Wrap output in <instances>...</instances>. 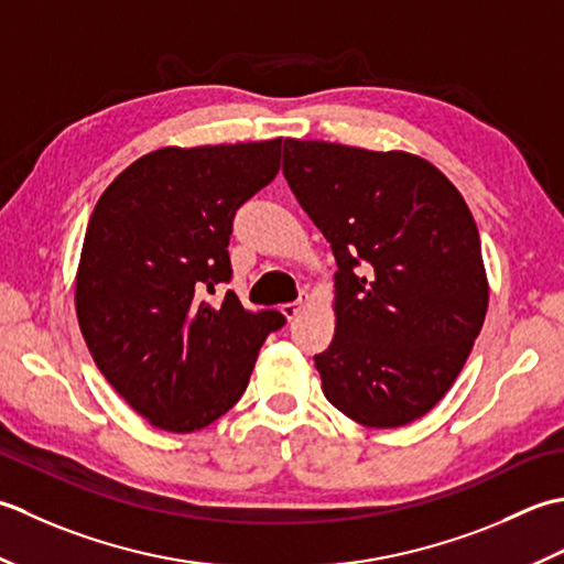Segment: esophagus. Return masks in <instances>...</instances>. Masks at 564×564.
<instances>
[{"label":"esophagus","instance_id":"esophagus-1","mask_svg":"<svg viewBox=\"0 0 564 564\" xmlns=\"http://www.w3.org/2000/svg\"><path fill=\"white\" fill-rule=\"evenodd\" d=\"M306 306H308V294H302V296L296 299V302H286V304H282V306H280V312L284 314V318H286V321H294L299 314L304 312Z\"/></svg>","mask_w":564,"mask_h":564}]
</instances>
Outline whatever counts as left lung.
<instances>
[{
	"instance_id": "obj_1",
	"label": "left lung",
	"mask_w": 564,
	"mask_h": 564,
	"mask_svg": "<svg viewBox=\"0 0 564 564\" xmlns=\"http://www.w3.org/2000/svg\"><path fill=\"white\" fill-rule=\"evenodd\" d=\"M286 185L336 258V336L314 355L326 399L399 429L453 387L487 316L479 231L443 172L406 151L284 138Z\"/></svg>"
}]
</instances>
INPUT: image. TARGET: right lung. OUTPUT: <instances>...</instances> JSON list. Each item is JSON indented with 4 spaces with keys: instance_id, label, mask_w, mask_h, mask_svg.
I'll return each instance as SVG.
<instances>
[{
    "instance_id": "right-lung-1",
    "label": "right lung",
    "mask_w": 564,
    "mask_h": 564,
    "mask_svg": "<svg viewBox=\"0 0 564 564\" xmlns=\"http://www.w3.org/2000/svg\"><path fill=\"white\" fill-rule=\"evenodd\" d=\"M282 138L158 148L101 194L75 274V312L109 384L151 426L194 433L246 392L280 312H246L234 292L228 238L238 206L280 172Z\"/></svg>"
}]
</instances>
